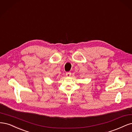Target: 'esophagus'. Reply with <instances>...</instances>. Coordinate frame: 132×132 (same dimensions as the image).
I'll list each match as a JSON object with an SVG mask.
<instances>
[{
  "label": "esophagus",
  "instance_id": "34e87169",
  "mask_svg": "<svg viewBox=\"0 0 132 132\" xmlns=\"http://www.w3.org/2000/svg\"><path fill=\"white\" fill-rule=\"evenodd\" d=\"M66 76H67V77H71V73L70 72H66Z\"/></svg>",
  "mask_w": 132,
  "mask_h": 132
}]
</instances>
